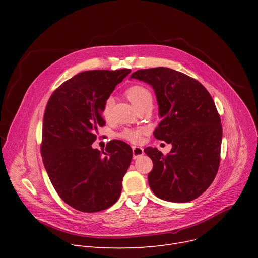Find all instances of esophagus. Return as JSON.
I'll return each instance as SVG.
<instances>
[{
  "instance_id": "obj_1",
  "label": "esophagus",
  "mask_w": 258,
  "mask_h": 258,
  "mask_svg": "<svg viewBox=\"0 0 258 258\" xmlns=\"http://www.w3.org/2000/svg\"><path fill=\"white\" fill-rule=\"evenodd\" d=\"M144 154L143 148L139 146H133V157L134 159H137L138 157L142 156Z\"/></svg>"
}]
</instances>
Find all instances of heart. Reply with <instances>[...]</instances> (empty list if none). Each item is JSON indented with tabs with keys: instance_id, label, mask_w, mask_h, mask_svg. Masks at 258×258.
Returning <instances> with one entry per match:
<instances>
[{
	"instance_id": "obj_1",
	"label": "heart",
	"mask_w": 258,
	"mask_h": 258,
	"mask_svg": "<svg viewBox=\"0 0 258 258\" xmlns=\"http://www.w3.org/2000/svg\"><path fill=\"white\" fill-rule=\"evenodd\" d=\"M126 97L131 103L139 110L140 107L147 103H153V94L152 92L141 85H135L130 87L125 91ZM112 108V99H107L102 107V116L104 119H107L111 115ZM143 131L140 128H126L119 134V137L132 143H137L141 140Z\"/></svg>"
}]
</instances>
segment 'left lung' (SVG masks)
<instances>
[{"instance_id": "8db88e82", "label": "left lung", "mask_w": 258, "mask_h": 258, "mask_svg": "<svg viewBox=\"0 0 258 258\" xmlns=\"http://www.w3.org/2000/svg\"><path fill=\"white\" fill-rule=\"evenodd\" d=\"M155 90L161 118L154 136L172 145L164 156L156 147L144 153L154 163L148 184L160 199L190 202L213 182L221 161L223 128L209 92L195 78L169 68L134 72Z\"/></svg>"}]
</instances>
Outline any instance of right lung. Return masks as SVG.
<instances>
[{
  "label": "right lung",
  "mask_w": 258,
  "mask_h": 258,
  "mask_svg": "<svg viewBox=\"0 0 258 258\" xmlns=\"http://www.w3.org/2000/svg\"><path fill=\"white\" fill-rule=\"evenodd\" d=\"M130 73V69L78 73L54 91L47 103L40 153L54 189L76 210H104L121 195L133 158L131 146L112 140L100 152L92 143L105 124L104 102Z\"/></svg>",
  "instance_id": "right-lung-1"
}]
</instances>
